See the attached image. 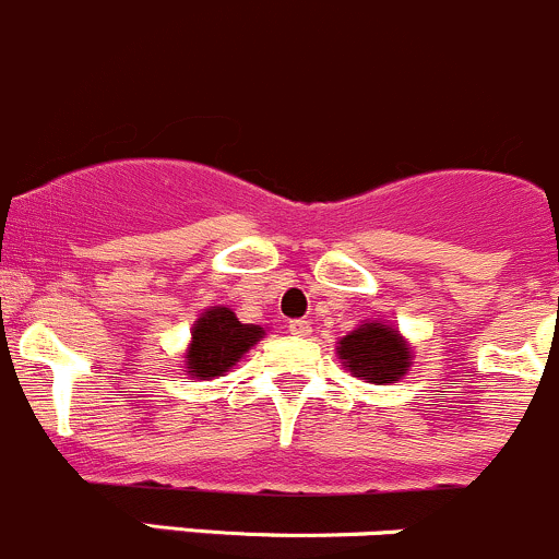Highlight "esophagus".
Returning a JSON list of instances; mask_svg holds the SVG:
<instances>
[{
    "label": "esophagus",
    "instance_id": "34e87169",
    "mask_svg": "<svg viewBox=\"0 0 559 559\" xmlns=\"http://www.w3.org/2000/svg\"><path fill=\"white\" fill-rule=\"evenodd\" d=\"M289 332H292V335H297V337H308L313 332V326H311V321H308V319H295L289 324Z\"/></svg>",
    "mask_w": 559,
    "mask_h": 559
}]
</instances>
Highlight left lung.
<instances>
[{
	"label": "left lung",
	"mask_w": 559,
	"mask_h": 559,
	"mask_svg": "<svg viewBox=\"0 0 559 559\" xmlns=\"http://www.w3.org/2000/svg\"><path fill=\"white\" fill-rule=\"evenodd\" d=\"M343 368L368 384H397L414 365L408 337L389 321L368 319L343 335L335 346Z\"/></svg>",
	"instance_id": "obj_1"
}]
</instances>
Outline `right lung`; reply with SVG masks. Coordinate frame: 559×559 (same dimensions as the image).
<instances>
[{"label": "right lung", "mask_w": 559, "mask_h": 559, "mask_svg": "<svg viewBox=\"0 0 559 559\" xmlns=\"http://www.w3.org/2000/svg\"><path fill=\"white\" fill-rule=\"evenodd\" d=\"M264 337V326L243 324L233 308L211 306L191 326L183 352V373L194 381H211L229 373Z\"/></svg>", "instance_id": "obj_1"}]
</instances>
